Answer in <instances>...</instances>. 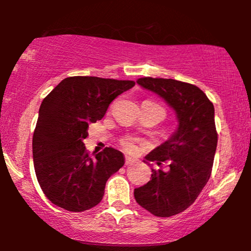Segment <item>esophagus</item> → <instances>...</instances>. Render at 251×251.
Instances as JSON below:
<instances>
[{
	"label": "esophagus",
	"mask_w": 251,
	"mask_h": 251,
	"mask_svg": "<svg viewBox=\"0 0 251 251\" xmlns=\"http://www.w3.org/2000/svg\"><path fill=\"white\" fill-rule=\"evenodd\" d=\"M135 162H137V160L133 159V158H131V157L125 158V165H133Z\"/></svg>",
	"instance_id": "34e87169"
}]
</instances>
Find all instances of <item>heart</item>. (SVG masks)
I'll return each mask as SVG.
<instances>
[{
    "label": "heart",
    "mask_w": 251,
    "mask_h": 251,
    "mask_svg": "<svg viewBox=\"0 0 251 251\" xmlns=\"http://www.w3.org/2000/svg\"><path fill=\"white\" fill-rule=\"evenodd\" d=\"M120 145L123 146V149L125 150V151L131 152V153H133V152H135V150H137L134 142L132 139H129V138H123V139L120 140Z\"/></svg>",
    "instance_id": "obj_1"
}]
</instances>
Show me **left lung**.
Segmentation results:
<instances>
[{
    "label": "left lung",
    "instance_id": "1",
    "mask_svg": "<svg viewBox=\"0 0 251 251\" xmlns=\"http://www.w3.org/2000/svg\"><path fill=\"white\" fill-rule=\"evenodd\" d=\"M175 109L177 132L146 155L168 171L152 169L151 180L134 189L137 203L152 215L170 217L183 212L197 200L211 176L218 134L214 103L201 88L174 79L144 76L137 80Z\"/></svg>",
    "mask_w": 251,
    "mask_h": 251
}]
</instances>
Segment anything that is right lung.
Segmentation results:
<instances>
[{"label": "right lung", "mask_w": 251, "mask_h": 251, "mask_svg": "<svg viewBox=\"0 0 251 251\" xmlns=\"http://www.w3.org/2000/svg\"><path fill=\"white\" fill-rule=\"evenodd\" d=\"M134 85L132 80L70 76L43 99L33 158L37 181L51 203L81 212L101 201L106 181L123 168L124 155L105 148L92 158L83 139L89 124L102 119L109 103Z\"/></svg>", "instance_id": "1"}]
</instances>
